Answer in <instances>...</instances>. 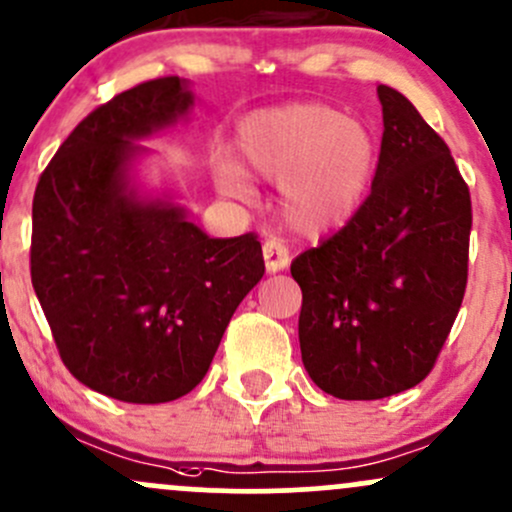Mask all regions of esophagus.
Wrapping results in <instances>:
<instances>
[{
	"mask_svg": "<svg viewBox=\"0 0 512 512\" xmlns=\"http://www.w3.org/2000/svg\"><path fill=\"white\" fill-rule=\"evenodd\" d=\"M262 255H265L267 272H279V269L289 265V250H286V245L277 238L265 240V245H262Z\"/></svg>",
	"mask_w": 512,
	"mask_h": 512,
	"instance_id": "obj_1",
	"label": "esophagus"
}]
</instances>
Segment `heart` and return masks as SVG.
I'll use <instances>...</instances> for the list:
<instances>
[{
	"label": "heart",
	"mask_w": 512,
	"mask_h": 512,
	"mask_svg": "<svg viewBox=\"0 0 512 512\" xmlns=\"http://www.w3.org/2000/svg\"><path fill=\"white\" fill-rule=\"evenodd\" d=\"M238 145L252 172L282 184L286 221L308 235L350 221L376 170L372 128L318 101L252 114L240 126ZM218 179L226 192H245L238 167L223 165Z\"/></svg>",
	"instance_id": "obj_1"
}]
</instances>
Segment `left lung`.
I'll use <instances>...</instances> for the list:
<instances>
[{
    "label": "left lung",
    "instance_id": "obj_1",
    "mask_svg": "<svg viewBox=\"0 0 512 512\" xmlns=\"http://www.w3.org/2000/svg\"><path fill=\"white\" fill-rule=\"evenodd\" d=\"M372 192L355 216L291 262L301 359L342 401H376L435 367L466 291L471 196L447 143L396 89Z\"/></svg>",
    "mask_w": 512,
    "mask_h": 512
}]
</instances>
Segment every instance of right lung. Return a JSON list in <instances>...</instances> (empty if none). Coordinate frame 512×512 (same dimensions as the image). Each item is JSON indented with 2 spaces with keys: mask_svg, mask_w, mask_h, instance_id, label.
Here are the masks:
<instances>
[{
  "mask_svg": "<svg viewBox=\"0 0 512 512\" xmlns=\"http://www.w3.org/2000/svg\"><path fill=\"white\" fill-rule=\"evenodd\" d=\"M192 104L177 75L116 94L77 123L33 194L31 282L55 347L77 381L116 401L192 391L265 274L255 233L209 238L182 206L128 189L136 140Z\"/></svg>",
  "mask_w": 512,
  "mask_h": 512,
  "instance_id": "1",
  "label": "right lung"
}]
</instances>
